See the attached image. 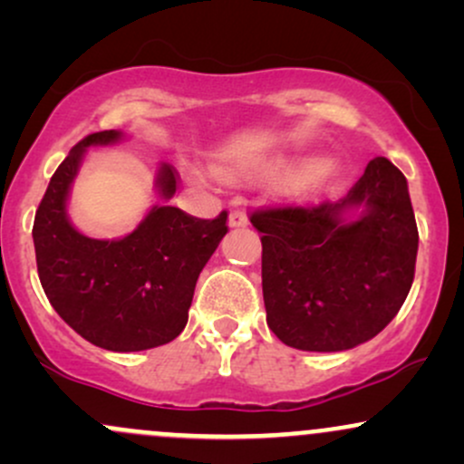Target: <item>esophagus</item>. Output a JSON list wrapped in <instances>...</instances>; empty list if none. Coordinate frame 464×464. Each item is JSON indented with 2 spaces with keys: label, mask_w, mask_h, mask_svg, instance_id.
<instances>
[{
  "label": "esophagus",
  "mask_w": 464,
  "mask_h": 464,
  "mask_svg": "<svg viewBox=\"0 0 464 464\" xmlns=\"http://www.w3.org/2000/svg\"><path fill=\"white\" fill-rule=\"evenodd\" d=\"M246 225H248V218H246V214H244V211H233V214L228 216V227H231V228H242Z\"/></svg>",
  "instance_id": "esophagus-1"
}]
</instances>
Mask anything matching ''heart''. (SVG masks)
I'll return each instance as SVG.
<instances>
[{
    "instance_id": "obj_1",
    "label": "heart",
    "mask_w": 464,
    "mask_h": 464,
    "mask_svg": "<svg viewBox=\"0 0 464 464\" xmlns=\"http://www.w3.org/2000/svg\"><path fill=\"white\" fill-rule=\"evenodd\" d=\"M327 157H323V154L255 159V161L225 169V177L231 180H242L295 172L301 174V179L295 183V191H299V194H310V191H318L324 188V180H327V172H324V169H327Z\"/></svg>"
}]
</instances>
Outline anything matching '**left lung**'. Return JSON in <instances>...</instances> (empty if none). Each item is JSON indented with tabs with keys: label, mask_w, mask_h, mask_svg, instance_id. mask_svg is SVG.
I'll return each instance as SVG.
<instances>
[{
	"label": "left lung",
	"mask_w": 464,
	"mask_h": 464,
	"mask_svg": "<svg viewBox=\"0 0 464 464\" xmlns=\"http://www.w3.org/2000/svg\"><path fill=\"white\" fill-rule=\"evenodd\" d=\"M266 323L287 347L347 351L375 338L406 301L419 231L408 180L377 157L344 198L255 211Z\"/></svg>",
	"instance_id": "left-lung-1"
}]
</instances>
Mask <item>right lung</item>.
<instances>
[{
  "instance_id": "obj_1",
  "label": "right lung",
  "mask_w": 464,
  "mask_h": 464,
  "mask_svg": "<svg viewBox=\"0 0 464 464\" xmlns=\"http://www.w3.org/2000/svg\"><path fill=\"white\" fill-rule=\"evenodd\" d=\"M121 130L84 137L58 165L32 227L36 268L58 316L106 351H146L172 343L188 324L200 270L227 236V211L214 220L188 216L168 202L177 169L161 163L154 205L129 236L98 239L73 227L67 202L87 148L113 146Z\"/></svg>"
}]
</instances>
